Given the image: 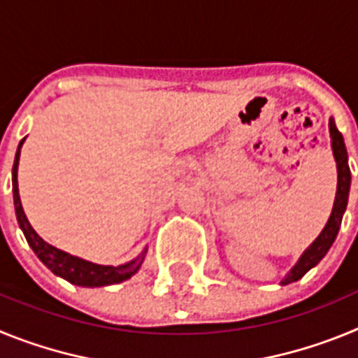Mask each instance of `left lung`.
Returning a JSON list of instances; mask_svg holds the SVG:
<instances>
[{"label": "left lung", "instance_id": "left-lung-1", "mask_svg": "<svg viewBox=\"0 0 358 358\" xmlns=\"http://www.w3.org/2000/svg\"><path fill=\"white\" fill-rule=\"evenodd\" d=\"M330 138H331V152H334L335 163H337V194H335L334 208H331L330 218H328L327 226L322 227V231L319 233L317 238L310 243L308 248L305 249L299 260L296 262L289 273L285 274V278L280 281V285H289L294 281L301 280L310 268L315 267L319 262L324 258V255L328 252V249L331 248V243L337 238V233H339L341 222H343V215L346 211L348 206V195H350V182H352V173H350V166H348V152L346 145H344L343 134L337 131L335 127L334 118H330Z\"/></svg>", "mask_w": 358, "mask_h": 358}]
</instances>
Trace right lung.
<instances>
[{"mask_svg":"<svg viewBox=\"0 0 358 358\" xmlns=\"http://www.w3.org/2000/svg\"><path fill=\"white\" fill-rule=\"evenodd\" d=\"M24 140H27V138L21 140L17 152H15L14 169H12V192H14V208L19 227H21V231L24 233V238H27L31 251L37 255V258H39L55 276L64 278L66 281H69V283L78 287H91V289H93V287L115 285V283H122V281L134 276V274L140 271L141 264H143L145 255H147V248H145L140 255L136 256L134 260L127 262V264L100 265L53 248V245H50L48 242H44V240L37 235L36 229H34V227L30 226V222H28L27 215H24L17 188L19 156H21V147H23Z\"/></svg>","mask_w":358,"mask_h":358,"instance_id":"obj_1","label":"right lung"}]
</instances>
